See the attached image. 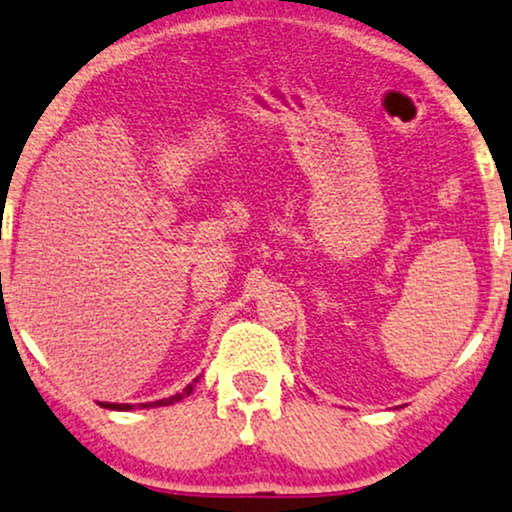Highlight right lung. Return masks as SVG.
I'll return each instance as SVG.
<instances>
[{
    "label": "right lung",
    "mask_w": 512,
    "mask_h": 512,
    "mask_svg": "<svg viewBox=\"0 0 512 512\" xmlns=\"http://www.w3.org/2000/svg\"><path fill=\"white\" fill-rule=\"evenodd\" d=\"M196 383H198V378L193 380V383L186 385L184 390H181L179 394H174V397H170V399L148 401V404H139V406H144V409H148V406H170V404H174V401H181L184 397H189V394L193 392V387H196ZM101 406H103V409H113V411H129V409H132V404H106V401H101Z\"/></svg>",
    "instance_id": "right-lung-1"
}]
</instances>
